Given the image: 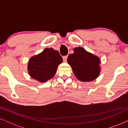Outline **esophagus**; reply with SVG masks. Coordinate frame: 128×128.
Listing matches in <instances>:
<instances>
[{
    "mask_svg": "<svg viewBox=\"0 0 128 128\" xmlns=\"http://www.w3.org/2000/svg\"><path fill=\"white\" fill-rule=\"evenodd\" d=\"M67 59H68V56H64L63 57V60H64V62H66V61H67Z\"/></svg>",
    "mask_w": 128,
    "mask_h": 128,
    "instance_id": "34e87169",
    "label": "esophagus"
}]
</instances>
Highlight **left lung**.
Wrapping results in <instances>:
<instances>
[{
  "mask_svg": "<svg viewBox=\"0 0 128 128\" xmlns=\"http://www.w3.org/2000/svg\"><path fill=\"white\" fill-rule=\"evenodd\" d=\"M73 50L74 53L70 54L67 61L75 76L82 82L96 79L100 72V59L82 47L75 48Z\"/></svg>",
  "mask_w": 128,
  "mask_h": 128,
  "instance_id": "1",
  "label": "left lung"
}]
</instances>
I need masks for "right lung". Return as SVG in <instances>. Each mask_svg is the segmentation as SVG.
Listing matches in <instances>:
<instances>
[{
  "label": "right lung",
  "mask_w": 128,
  "mask_h": 128,
  "mask_svg": "<svg viewBox=\"0 0 128 128\" xmlns=\"http://www.w3.org/2000/svg\"><path fill=\"white\" fill-rule=\"evenodd\" d=\"M63 62L58 50L45 48L41 53L34 56L28 63V70L31 77L44 83L54 76L58 66Z\"/></svg>",
  "instance_id": "obj_1"
}]
</instances>
